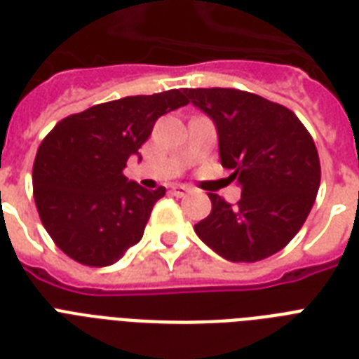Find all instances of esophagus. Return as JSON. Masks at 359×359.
Masks as SVG:
<instances>
[{
  "mask_svg": "<svg viewBox=\"0 0 359 359\" xmlns=\"http://www.w3.org/2000/svg\"><path fill=\"white\" fill-rule=\"evenodd\" d=\"M171 191H173V196L182 197V196H186L188 191H190V186H186V184H173V186H171Z\"/></svg>",
  "mask_w": 359,
  "mask_h": 359,
  "instance_id": "obj_1",
  "label": "esophagus"
}]
</instances>
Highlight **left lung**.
<instances>
[{"mask_svg": "<svg viewBox=\"0 0 359 359\" xmlns=\"http://www.w3.org/2000/svg\"><path fill=\"white\" fill-rule=\"evenodd\" d=\"M186 95L216 123L222 165L242 186L236 205L208 194L212 210L194 231L227 261L278 253L302 229L320 186L311 134L289 108L253 93L199 87Z\"/></svg>", "mask_w": 359, "mask_h": 359, "instance_id": "8db88e82", "label": "left lung"}]
</instances>
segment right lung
<instances>
[{
  "label": "right lung",
  "mask_w": 359,
  "mask_h": 359,
  "mask_svg": "<svg viewBox=\"0 0 359 359\" xmlns=\"http://www.w3.org/2000/svg\"><path fill=\"white\" fill-rule=\"evenodd\" d=\"M186 91L124 97L72 114L42 140L33 197L48 235L86 266H109L137 244L165 188L145 190L124 177L158 117L186 106Z\"/></svg>",
  "instance_id": "add662e5"
}]
</instances>
